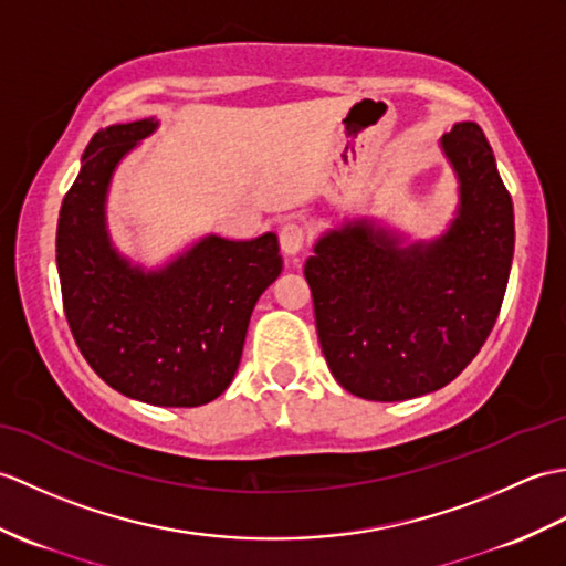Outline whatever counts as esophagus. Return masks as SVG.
I'll return each instance as SVG.
<instances>
[{
    "instance_id": "obj_1",
    "label": "esophagus",
    "mask_w": 566,
    "mask_h": 566,
    "mask_svg": "<svg viewBox=\"0 0 566 566\" xmlns=\"http://www.w3.org/2000/svg\"><path fill=\"white\" fill-rule=\"evenodd\" d=\"M304 227L298 221H284L280 227V245L284 255L294 258L304 251Z\"/></svg>"
}]
</instances>
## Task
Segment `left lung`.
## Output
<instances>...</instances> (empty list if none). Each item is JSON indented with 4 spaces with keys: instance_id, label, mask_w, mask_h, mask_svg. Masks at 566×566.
Segmentation results:
<instances>
[{
    "instance_id": "1",
    "label": "left lung",
    "mask_w": 566,
    "mask_h": 566,
    "mask_svg": "<svg viewBox=\"0 0 566 566\" xmlns=\"http://www.w3.org/2000/svg\"><path fill=\"white\" fill-rule=\"evenodd\" d=\"M441 149L461 192L449 231L402 243L361 219L327 231L306 260L325 361L364 400H410L451 384L502 308L514 258L511 195L478 123H455Z\"/></svg>"
}]
</instances>
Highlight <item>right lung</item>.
<instances>
[{
	"label": "right lung",
	"instance_id": "obj_1",
	"mask_svg": "<svg viewBox=\"0 0 566 566\" xmlns=\"http://www.w3.org/2000/svg\"><path fill=\"white\" fill-rule=\"evenodd\" d=\"M159 123L111 125L91 137L57 221V272L70 331L105 384L159 407H197L229 388L260 294L280 277L274 233L205 235L161 270L133 265L105 227L117 164Z\"/></svg>",
	"mask_w": 566,
	"mask_h": 566
}]
</instances>
